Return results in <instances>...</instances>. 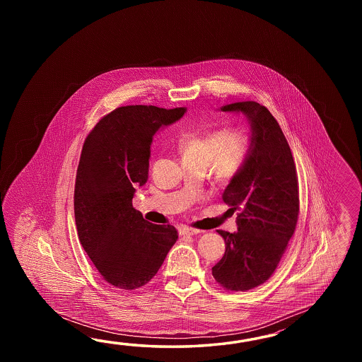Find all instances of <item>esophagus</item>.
I'll use <instances>...</instances> for the list:
<instances>
[{"instance_id": "34e87169", "label": "esophagus", "mask_w": 362, "mask_h": 362, "mask_svg": "<svg viewBox=\"0 0 362 362\" xmlns=\"http://www.w3.org/2000/svg\"><path fill=\"white\" fill-rule=\"evenodd\" d=\"M199 233H202V231L198 230V229H192V228H187V226H182L181 229H180V234L181 235H197V234H199Z\"/></svg>"}]
</instances>
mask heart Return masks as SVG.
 Masks as SVG:
<instances>
[{
    "mask_svg": "<svg viewBox=\"0 0 362 362\" xmlns=\"http://www.w3.org/2000/svg\"><path fill=\"white\" fill-rule=\"evenodd\" d=\"M184 164L211 163L216 177L230 180L246 165L252 151V139L247 132L237 128H216L186 133L178 142Z\"/></svg>",
    "mask_w": 362,
    "mask_h": 362,
    "instance_id": "obj_1",
    "label": "heart"
}]
</instances>
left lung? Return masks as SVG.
Returning <instances> with one entry per match:
<instances>
[{
    "label": "left lung",
    "instance_id": "1",
    "mask_svg": "<svg viewBox=\"0 0 362 362\" xmlns=\"http://www.w3.org/2000/svg\"><path fill=\"white\" fill-rule=\"evenodd\" d=\"M242 112L251 125L252 151L231 178L223 199L239 214L238 230H217L225 240L212 276L230 291L262 285L274 273L299 216V186L291 148L269 110L254 100L221 107Z\"/></svg>",
    "mask_w": 362,
    "mask_h": 362
}]
</instances>
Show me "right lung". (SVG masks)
I'll return each instance as SVG.
<instances>
[{
  "instance_id": "right-lung-1",
  "label": "right lung",
  "mask_w": 362,
  "mask_h": 362,
  "mask_svg": "<svg viewBox=\"0 0 362 362\" xmlns=\"http://www.w3.org/2000/svg\"><path fill=\"white\" fill-rule=\"evenodd\" d=\"M185 112L124 106L103 116L85 139L74 197L77 234L100 276L119 288L146 285L177 240L175 226L148 223L132 199L148 178L155 133Z\"/></svg>"
}]
</instances>
